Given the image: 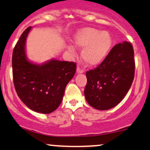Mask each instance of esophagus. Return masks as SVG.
<instances>
[{
	"label": "esophagus",
	"mask_w": 150,
	"mask_h": 150,
	"mask_svg": "<svg viewBox=\"0 0 150 150\" xmlns=\"http://www.w3.org/2000/svg\"><path fill=\"white\" fill-rule=\"evenodd\" d=\"M84 72H85V70L83 69V68H80V66H77V73H83Z\"/></svg>",
	"instance_id": "34e87169"
}]
</instances>
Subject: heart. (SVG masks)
Returning a JSON list of instances; mask_svg holds the SVG:
<instances>
[{"mask_svg": "<svg viewBox=\"0 0 150 150\" xmlns=\"http://www.w3.org/2000/svg\"><path fill=\"white\" fill-rule=\"evenodd\" d=\"M74 42L79 48H84L82 58L86 64L96 65L107 56L113 45V38L107 31H100L93 27H85L79 30L74 36ZM70 53L75 48L67 46Z\"/></svg>", "mask_w": 150, "mask_h": 150, "instance_id": "obj_1", "label": "heart"}]
</instances>
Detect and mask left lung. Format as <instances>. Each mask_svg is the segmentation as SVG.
I'll return each mask as SVG.
<instances>
[{
  "instance_id": "obj_1",
  "label": "left lung",
  "mask_w": 150,
  "mask_h": 150,
  "mask_svg": "<svg viewBox=\"0 0 150 150\" xmlns=\"http://www.w3.org/2000/svg\"><path fill=\"white\" fill-rule=\"evenodd\" d=\"M135 75V60L132 44H116L97 68L86 73L87 82L85 97L96 109L108 110L123 100Z\"/></svg>"
}]
</instances>
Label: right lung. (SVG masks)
Listing matches in <instances>:
<instances>
[{
    "label": "right lung",
    "mask_w": 150,
    "mask_h": 150,
    "mask_svg": "<svg viewBox=\"0 0 150 150\" xmlns=\"http://www.w3.org/2000/svg\"><path fill=\"white\" fill-rule=\"evenodd\" d=\"M31 30L30 27L24 31L13 50V82L18 97L27 107L47 114L61 104L65 87L76 71V63L51 59L40 65L29 61L25 45Z\"/></svg>",
    "instance_id": "1"
}]
</instances>
